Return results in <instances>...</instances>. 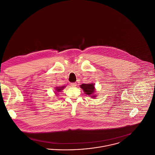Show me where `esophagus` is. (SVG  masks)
I'll return each instance as SVG.
<instances>
[{
    "label": "esophagus",
    "instance_id": "34e87169",
    "mask_svg": "<svg viewBox=\"0 0 155 155\" xmlns=\"http://www.w3.org/2000/svg\"><path fill=\"white\" fill-rule=\"evenodd\" d=\"M76 85H77V84H76V82L71 83V87H75Z\"/></svg>",
    "mask_w": 155,
    "mask_h": 155
}]
</instances>
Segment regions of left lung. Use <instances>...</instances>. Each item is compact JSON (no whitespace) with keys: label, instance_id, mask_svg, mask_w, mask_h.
Segmentation results:
<instances>
[{"label":"left lung","instance_id":"8db88e82","mask_svg":"<svg viewBox=\"0 0 155 155\" xmlns=\"http://www.w3.org/2000/svg\"><path fill=\"white\" fill-rule=\"evenodd\" d=\"M80 87L83 90L85 94L90 96L91 98H95L96 97L97 94L95 93L96 91L94 84H83L80 85Z\"/></svg>","mask_w":155,"mask_h":155}]
</instances>
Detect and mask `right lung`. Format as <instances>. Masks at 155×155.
Masks as SVG:
<instances>
[{"label": "right lung", "mask_w": 155, "mask_h": 155, "mask_svg": "<svg viewBox=\"0 0 155 155\" xmlns=\"http://www.w3.org/2000/svg\"><path fill=\"white\" fill-rule=\"evenodd\" d=\"M65 87L66 86H62V87H55V92H54V93L57 95L58 94V93H59V92H61L62 91V90H64V88H65Z\"/></svg>", "instance_id": "1"}]
</instances>
